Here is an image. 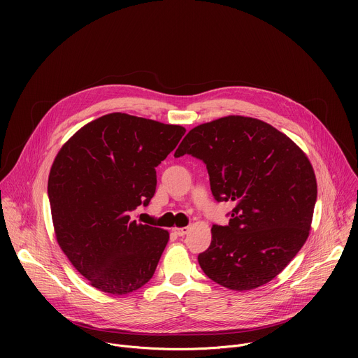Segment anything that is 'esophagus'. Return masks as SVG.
I'll use <instances>...</instances> for the list:
<instances>
[{
    "label": "esophagus",
    "instance_id": "obj_1",
    "mask_svg": "<svg viewBox=\"0 0 358 358\" xmlns=\"http://www.w3.org/2000/svg\"><path fill=\"white\" fill-rule=\"evenodd\" d=\"M188 231H189L188 227H185V228H174V234L177 236H185L188 234Z\"/></svg>",
    "mask_w": 358,
    "mask_h": 358
}]
</instances>
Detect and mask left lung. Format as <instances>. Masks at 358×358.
Returning a JSON list of instances; mask_svg holds the SVG:
<instances>
[{
  "instance_id": "left-lung-1",
  "label": "left lung",
  "mask_w": 358,
  "mask_h": 358,
  "mask_svg": "<svg viewBox=\"0 0 358 358\" xmlns=\"http://www.w3.org/2000/svg\"><path fill=\"white\" fill-rule=\"evenodd\" d=\"M189 155L207 166L218 202L234 201L229 224L213 225L198 264L211 280L250 290L276 278L309 236L317 198L304 152L271 124L228 116L194 127L174 157Z\"/></svg>"
}]
</instances>
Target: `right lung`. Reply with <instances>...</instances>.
Masks as SVG:
<instances>
[{
    "label": "right lung",
    "instance_id": "1",
    "mask_svg": "<svg viewBox=\"0 0 358 358\" xmlns=\"http://www.w3.org/2000/svg\"><path fill=\"white\" fill-rule=\"evenodd\" d=\"M184 133L181 126L110 113L58 152L48 180L57 239L93 287L127 294L155 275L169 232L129 214L155 196L156 167Z\"/></svg>",
    "mask_w": 358,
    "mask_h": 358
}]
</instances>
